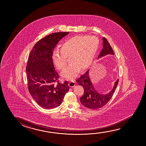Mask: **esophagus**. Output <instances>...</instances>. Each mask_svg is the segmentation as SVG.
<instances>
[{
	"label": "esophagus",
	"instance_id": "esophagus-1",
	"mask_svg": "<svg viewBox=\"0 0 146 146\" xmlns=\"http://www.w3.org/2000/svg\"><path fill=\"white\" fill-rule=\"evenodd\" d=\"M75 81L74 80H71V81H70L69 83V85L71 87H73L74 86H75Z\"/></svg>",
	"mask_w": 146,
	"mask_h": 146
}]
</instances>
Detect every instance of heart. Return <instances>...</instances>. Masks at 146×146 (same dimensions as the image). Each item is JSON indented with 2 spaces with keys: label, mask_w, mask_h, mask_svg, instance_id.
I'll return each mask as SVG.
<instances>
[{
  "label": "heart",
  "mask_w": 146,
  "mask_h": 146,
  "mask_svg": "<svg viewBox=\"0 0 146 146\" xmlns=\"http://www.w3.org/2000/svg\"><path fill=\"white\" fill-rule=\"evenodd\" d=\"M99 46V40L95 36H77L66 40L62 44L61 50H56L53 60L58 70L63 71L70 59L72 63L62 72L66 78L76 76L79 69L87 68L92 61Z\"/></svg>",
  "instance_id": "obj_1"
}]
</instances>
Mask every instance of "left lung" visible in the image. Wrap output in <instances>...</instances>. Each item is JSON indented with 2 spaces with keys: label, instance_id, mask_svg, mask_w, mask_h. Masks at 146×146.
<instances>
[{
  "label": "left lung",
  "instance_id": "1",
  "mask_svg": "<svg viewBox=\"0 0 146 146\" xmlns=\"http://www.w3.org/2000/svg\"><path fill=\"white\" fill-rule=\"evenodd\" d=\"M103 49L100 53L98 58L105 56L107 54L114 55V52L110 43L105 37L103 38ZM76 82L79 85L84 88L83 95L80 98V102L83 106L87 108L95 110L98 109L105 106L112 98L114 91L118 85L119 79L115 83L114 88L112 91L106 95H102L98 93L95 90L94 87L91 82L89 77V70H87L84 74L80 76Z\"/></svg>",
  "mask_w": 146,
  "mask_h": 146
}]
</instances>
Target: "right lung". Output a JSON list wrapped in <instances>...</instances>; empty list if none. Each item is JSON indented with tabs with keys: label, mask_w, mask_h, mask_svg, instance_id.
Returning <instances> with one entry per match:
<instances>
[{
	"label": "right lung",
	"mask_w": 146,
	"mask_h": 146,
	"mask_svg": "<svg viewBox=\"0 0 146 146\" xmlns=\"http://www.w3.org/2000/svg\"><path fill=\"white\" fill-rule=\"evenodd\" d=\"M69 32L53 33L35 44L26 65L28 90L35 102L42 108L50 109L60 106L69 90L68 82L60 83L55 70L53 52L56 45Z\"/></svg>",
	"instance_id": "1"
}]
</instances>
